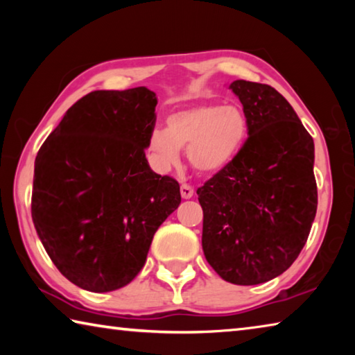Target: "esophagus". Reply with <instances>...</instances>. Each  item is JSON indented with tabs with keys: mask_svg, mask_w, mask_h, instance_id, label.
<instances>
[{
	"mask_svg": "<svg viewBox=\"0 0 355 355\" xmlns=\"http://www.w3.org/2000/svg\"><path fill=\"white\" fill-rule=\"evenodd\" d=\"M180 191H182L183 199H191V197L194 196V189H192L189 184H182V188H180Z\"/></svg>",
	"mask_w": 355,
	"mask_h": 355,
	"instance_id": "34e87169",
	"label": "esophagus"
}]
</instances>
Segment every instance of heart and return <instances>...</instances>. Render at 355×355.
Returning a JSON list of instances; mask_svg holds the SVG:
<instances>
[{
    "instance_id": "1",
    "label": "heart",
    "mask_w": 355,
    "mask_h": 355,
    "mask_svg": "<svg viewBox=\"0 0 355 355\" xmlns=\"http://www.w3.org/2000/svg\"><path fill=\"white\" fill-rule=\"evenodd\" d=\"M248 136V119L238 105H197L171 114L166 130H153L148 152L161 171L180 163L188 148L191 166L200 173H216L235 159Z\"/></svg>"
}]
</instances>
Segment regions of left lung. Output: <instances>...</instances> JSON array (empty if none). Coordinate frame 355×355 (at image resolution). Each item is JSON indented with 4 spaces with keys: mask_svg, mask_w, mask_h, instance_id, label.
I'll list each match as a JSON object with an SVG mask.
<instances>
[{
    "mask_svg": "<svg viewBox=\"0 0 355 355\" xmlns=\"http://www.w3.org/2000/svg\"><path fill=\"white\" fill-rule=\"evenodd\" d=\"M228 87L241 101L249 137L197 189L202 248L222 279L258 285L285 272L307 243L318 207L315 144L274 87L244 80Z\"/></svg>",
    "mask_w": 355,
    "mask_h": 355,
    "instance_id": "left-lung-1",
    "label": "left lung"
}]
</instances>
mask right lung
I'll return each instance as SVG.
<instances>
[{
  "instance_id": "1",
  "label": "right lung",
  "mask_w": 355,
  "mask_h": 355,
  "mask_svg": "<svg viewBox=\"0 0 355 355\" xmlns=\"http://www.w3.org/2000/svg\"><path fill=\"white\" fill-rule=\"evenodd\" d=\"M156 103L144 86L84 95L35 156L34 227L55 266L83 290L128 285L182 202L177 180L146 158Z\"/></svg>"
}]
</instances>
